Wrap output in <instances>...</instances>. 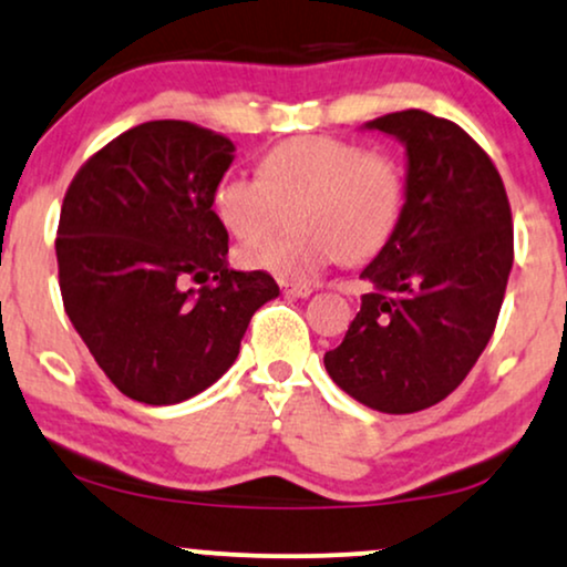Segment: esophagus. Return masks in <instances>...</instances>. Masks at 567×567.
Returning a JSON list of instances; mask_svg holds the SVG:
<instances>
[{"label": "esophagus", "mask_w": 567, "mask_h": 567, "mask_svg": "<svg viewBox=\"0 0 567 567\" xmlns=\"http://www.w3.org/2000/svg\"><path fill=\"white\" fill-rule=\"evenodd\" d=\"M284 295L286 297H297V299H305L312 295L310 286H299V284H284Z\"/></svg>", "instance_id": "esophagus-1"}]
</instances>
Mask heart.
Instances as JSON below:
<instances>
[{
	"instance_id": "obj_1",
	"label": "heart",
	"mask_w": 567,
	"mask_h": 567,
	"mask_svg": "<svg viewBox=\"0 0 567 567\" xmlns=\"http://www.w3.org/2000/svg\"><path fill=\"white\" fill-rule=\"evenodd\" d=\"M405 179L390 153L363 151L352 140L308 135L278 143L259 158L257 177L225 172L209 204L230 236L249 241L291 206L297 233L246 244L238 262L284 284L308 286L348 257L377 255L403 215Z\"/></svg>"
}]
</instances>
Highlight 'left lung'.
<instances>
[{
    "mask_svg": "<svg viewBox=\"0 0 567 567\" xmlns=\"http://www.w3.org/2000/svg\"><path fill=\"white\" fill-rule=\"evenodd\" d=\"M405 148L403 215L365 265L371 284L326 371L358 403L414 414L451 395L496 329L512 270V215L494 162L427 111L365 122Z\"/></svg>",
    "mask_w": 567,
    "mask_h": 567,
    "instance_id": "1",
    "label": "left lung"
}]
</instances>
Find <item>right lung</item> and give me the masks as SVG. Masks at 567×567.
<instances>
[{
	"label": "right lung",
	"instance_id": "obj_1",
	"mask_svg": "<svg viewBox=\"0 0 567 567\" xmlns=\"http://www.w3.org/2000/svg\"><path fill=\"white\" fill-rule=\"evenodd\" d=\"M236 145L190 122H145L76 172L55 241L63 308L118 392L172 405L236 363L268 272L228 265L209 196ZM204 282L185 290L184 281Z\"/></svg>",
	"mask_w": 567,
	"mask_h": 567
}]
</instances>
